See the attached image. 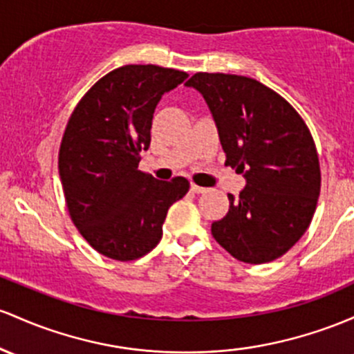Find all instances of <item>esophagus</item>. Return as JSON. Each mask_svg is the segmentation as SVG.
<instances>
[{"label":"esophagus","instance_id":"obj_1","mask_svg":"<svg viewBox=\"0 0 354 354\" xmlns=\"http://www.w3.org/2000/svg\"><path fill=\"white\" fill-rule=\"evenodd\" d=\"M192 192L193 193H205L207 192V188H203V186H198V185H192Z\"/></svg>","mask_w":354,"mask_h":354}]
</instances>
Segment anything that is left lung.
<instances>
[{"instance_id":"obj_1","label":"left lung","mask_w":354,"mask_h":354,"mask_svg":"<svg viewBox=\"0 0 354 354\" xmlns=\"http://www.w3.org/2000/svg\"><path fill=\"white\" fill-rule=\"evenodd\" d=\"M203 95L227 161L245 178L212 234L232 257L266 263L308 230L321 189L319 158L296 109L250 77L195 73L186 82Z\"/></svg>"}]
</instances>
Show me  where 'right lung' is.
Segmentation results:
<instances>
[{"instance_id":"obj_1","label":"right lung","mask_w":354,"mask_h":354,"mask_svg":"<svg viewBox=\"0 0 354 354\" xmlns=\"http://www.w3.org/2000/svg\"><path fill=\"white\" fill-rule=\"evenodd\" d=\"M186 79L174 68L124 65L94 84L70 115L58 154L65 201L84 239L109 259L153 250L169 207L188 193L183 176L159 181L138 169L154 109Z\"/></svg>"}]
</instances>
